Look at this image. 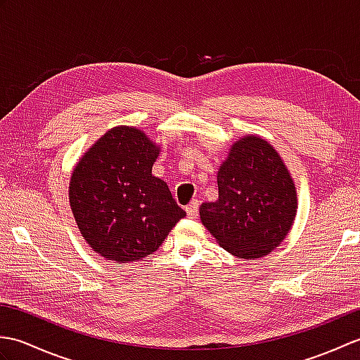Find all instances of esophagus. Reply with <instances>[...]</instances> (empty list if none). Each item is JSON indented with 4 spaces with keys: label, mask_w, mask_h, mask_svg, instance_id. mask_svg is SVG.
<instances>
[{
    "label": "esophagus",
    "mask_w": 360,
    "mask_h": 360,
    "mask_svg": "<svg viewBox=\"0 0 360 360\" xmlns=\"http://www.w3.org/2000/svg\"><path fill=\"white\" fill-rule=\"evenodd\" d=\"M198 210H200V201H198V200H193L186 207V212H187V215L190 218H196L198 217Z\"/></svg>",
    "instance_id": "obj_1"
}]
</instances>
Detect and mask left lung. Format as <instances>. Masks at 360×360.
<instances>
[{"label":"left lung","mask_w":360,"mask_h":360,"mask_svg":"<svg viewBox=\"0 0 360 360\" xmlns=\"http://www.w3.org/2000/svg\"><path fill=\"white\" fill-rule=\"evenodd\" d=\"M217 181L218 201L201 205L202 224L235 257L269 254L289 232L297 209L294 182L278 153L257 136L243 137Z\"/></svg>","instance_id":"1"}]
</instances>
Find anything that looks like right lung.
<instances>
[{
  "instance_id": "right-lung-1",
  "label": "right lung",
  "mask_w": 360,
  "mask_h": 360,
  "mask_svg": "<svg viewBox=\"0 0 360 360\" xmlns=\"http://www.w3.org/2000/svg\"><path fill=\"white\" fill-rule=\"evenodd\" d=\"M158 155L141 129L116 127L74 168L71 209L98 255L117 263L141 259L158 250L186 217L165 182L151 174Z\"/></svg>"
}]
</instances>
